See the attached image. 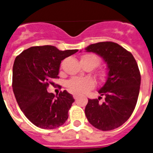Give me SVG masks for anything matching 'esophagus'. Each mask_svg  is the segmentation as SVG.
I'll list each match as a JSON object with an SVG mask.
<instances>
[{"label": "esophagus", "instance_id": "esophagus-1", "mask_svg": "<svg viewBox=\"0 0 153 153\" xmlns=\"http://www.w3.org/2000/svg\"><path fill=\"white\" fill-rule=\"evenodd\" d=\"M73 97H74V98L75 99V100H76V99L79 97V95H77V94H74V95H73Z\"/></svg>", "mask_w": 153, "mask_h": 153}]
</instances>
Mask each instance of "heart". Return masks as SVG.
Returning <instances> with one entry per match:
<instances>
[{
	"label": "heart",
	"instance_id": "heart-1",
	"mask_svg": "<svg viewBox=\"0 0 153 153\" xmlns=\"http://www.w3.org/2000/svg\"><path fill=\"white\" fill-rule=\"evenodd\" d=\"M81 64L90 65L93 69L100 64V59L94 54H84L80 58ZM107 77V74L105 72H101L99 74V78L102 81ZM94 83L90 78L74 77L67 82V86L71 93L75 94H82L87 90L93 88Z\"/></svg>",
	"mask_w": 153,
	"mask_h": 153
}]
</instances>
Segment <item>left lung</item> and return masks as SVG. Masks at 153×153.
I'll return each instance as SVG.
<instances>
[{
	"label": "left lung",
	"mask_w": 153,
	"mask_h": 153,
	"mask_svg": "<svg viewBox=\"0 0 153 153\" xmlns=\"http://www.w3.org/2000/svg\"><path fill=\"white\" fill-rule=\"evenodd\" d=\"M85 50L100 56L109 70L106 83L98 91L105 100L99 102L101 97L89 99L85 114L95 128L112 130L126 122L136 107L141 83L140 70L132 53L117 43L100 42Z\"/></svg>",
	"instance_id": "obj_1"
}]
</instances>
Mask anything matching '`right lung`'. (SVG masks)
Here are the masks:
<instances>
[{
  "label": "right lung",
  "instance_id": "1",
  "mask_svg": "<svg viewBox=\"0 0 153 153\" xmlns=\"http://www.w3.org/2000/svg\"><path fill=\"white\" fill-rule=\"evenodd\" d=\"M78 50L62 51L51 45L30 47L15 58L12 87L21 111L36 126L56 129L68 119L74 99L67 90L59 95L47 87L58 78L61 60Z\"/></svg>",
  "mask_w": 153,
  "mask_h": 153
}]
</instances>
